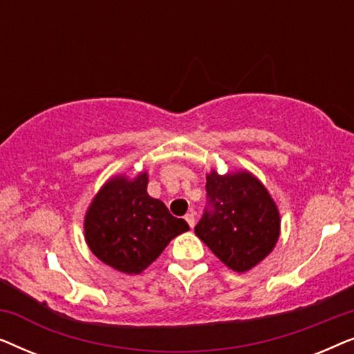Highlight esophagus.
<instances>
[{
	"instance_id": "obj_1",
	"label": "esophagus",
	"mask_w": 354,
	"mask_h": 354,
	"mask_svg": "<svg viewBox=\"0 0 354 354\" xmlns=\"http://www.w3.org/2000/svg\"><path fill=\"white\" fill-rule=\"evenodd\" d=\"M185 221L188 222V225L193 229V227H195V212H188V214L185 216Z\"/></svg>"
}]
</instances>
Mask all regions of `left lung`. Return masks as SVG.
<instances>
[{
    "mask_svg": "<svg viewBox=\"0 0 354 354\" xmlns=\"http://www.w3.org/2000/svg\"><path fill=\"white\" fill-rule=\"evenodd\" d=\"M209 209L195 227L205 245L235 272L268 258L280 236V212L268 188L248 171L206 176Z\"/></svg>",
    "mask_w": 354,
    "mask_h": 354,
    "instance_id": "8db88e82",
    "label": "left lung"
}]
</instances>
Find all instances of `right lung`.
Returning <instances> with one entry per match:
<instances>
[{
	"mask_svg": "<svg viewBox=\"0 0 354 354\" xmlns=\"http://www.w3.org/2000/svg\"><path fill=\"white\" fill-rule=\"evenodd\" d=\"M148 172L111 177L91 200L84 221L85 241L101 263L119 272H143L169 241L190 230L161 200L147 192Z\"/></svg>",
	"mask_w": 354,
	"mask_h": 354,
	"instance_id": "right-lung-1",
	"label": "right lung"
}]
</instances>
